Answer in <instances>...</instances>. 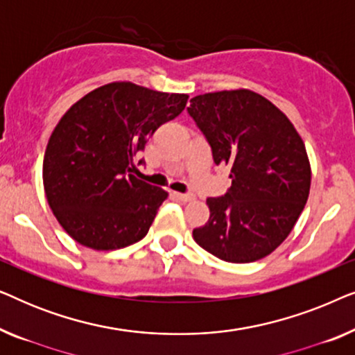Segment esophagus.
<instances>
[{
	"label": "esophagus",
	"mask_w": 355,
	"mask_h": 355,
	"mask_svg": "<svg viewBox=\"0 0 355 355\" xmlns=\"http://www.w3.org/2000/svg\"><path fill=\"white\" fill-rule=\"evenodd\" d=\"M174 197H176L178 200H181V202H192V200H193L192 193H179V192H174Z\"/></svg>",
	"instance_id": "esophagus-1"
}]
</instances>
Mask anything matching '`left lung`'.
<instances>
[{"label":"left lung","mask_w":355,"mask_h":355,"mask_svg":"<svg viewBox=\"0 0 355 355\" xmlns=\"http://www.w3.org/2000/svg\"><path fill=\"white\" fill-rule=\"evenodd\" d=\"M187 111L232 181L225 196L207 198L210 218L193 241L231 263L263 259L307 203L312 173L302 139L283 111L247 89L197 95Z\"/></svg>","instance_id":"obj_1"}]
</instances>
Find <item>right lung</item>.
<instances>
[{
    "mask_svg": "<svg viewBox=\"0 0 355 355\" xmlns=\"http://www.w3.org/2000/svg\"><path fill=\"white\" fill-rule=\"evenodd\" d=\"M187 98L111 82L66 111L48 140L43 187L76 242L116 250L147 236L168 192L130 174L134 157L159 125L182 113Z\"/></svg>",
    "mask_w": 355,
    "mask_h": 355,
    "instance_id": "1",
    "label": "right lung"
}]
</instances>
